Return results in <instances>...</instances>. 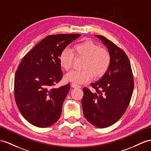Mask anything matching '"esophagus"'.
<instances>
[{
  "label": "esophagus",
  "instance_id": "obj_1",
  "mask_svg": "<svg viewBox=\"0 0 151 151\" xmlns=\"http://www.w3.org/2000/svg\"><path fill=\"white\" fill-rule=\"evenodd\" d=\"M71 86L73 87V88H80V86H79V85L76 84L75 83H71Z\"/></svg>",
  "mask_w": 151,
  "mask_h": 151
}]
</instances>
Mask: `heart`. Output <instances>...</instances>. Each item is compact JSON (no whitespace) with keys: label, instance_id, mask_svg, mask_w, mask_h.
<instances>
[{"label":"heart","instance_id":"1","mask_svg":"<svg viewBox=\"0 0 151 151\" xmlns=\"http://www.w3.org/2000/svg\"><path fill=\"white\" fill-rule=\"evenodd\" d=\"M72 50L65 48L59 57L61 68L65 71L70 70L75 55L83 58L82 70H74L65 76V80L76 83L88 82L94 77H101L109 70L111 63V55L106 48L89 40L80 42L74 45Z\"/></svg>","mask_w":151,"mask_h":151}]
</instances>
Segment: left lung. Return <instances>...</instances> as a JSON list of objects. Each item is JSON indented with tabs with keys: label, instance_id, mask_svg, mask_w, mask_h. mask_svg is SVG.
<instances>
[{
	"label": "left lung",
	"instance_id": "obj_1",
	"mask_svg": "<svg viewBox=\"0 0 151 151\" xmlns=\"http://www.w3.org/2000/svg\"><path fill=\"white\" fill-rule=\"evenodd\" d=\"M95 36L109 50L111 63L102 78L91 84L93 91L83 88L82 104L87 121L105 128L117 122L125 113L133 94L134 79L130 62L122 49L104 36Z\"/></svg>",
	"mask_w": 151,
	"mask_h": 151
}]
</instances>
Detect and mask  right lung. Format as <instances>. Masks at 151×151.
<instances>
[{
	"label": "right lung",
	"instance_id": "1",
	"mask_svg": "<svg viewBox=\"0 0 151 151\" xmlns=\"http://www.w3.org/2000/svg\"><path fill=\"white\" fill-rule=\"evenodd\" d=\"M80 34L46 36L23 58L14 77V99L20 113L39 127L59 119L70 84L54 87L63 78L60 53Z\"/></svg>",
	"mask_w": 151,
	"mask_h": 151
}]
</instances>
